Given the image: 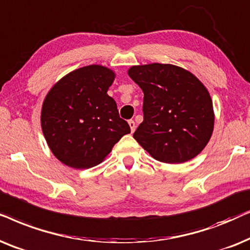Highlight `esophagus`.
Returning a JSON list of instances; mask_svg holds the SVG:
<instances>
[{"instance_id":"1","label":"esophagus","mask_w":250,"mask_h":250,"mask_svg":"<svg viewBox=\"0 0 250 250\" xmlns=\"http://www.w3.org/2000/svg\"><path fill=\"white\" fill-rule=\"evenodd\" d=\"M128 123H129V127H130L131 132H134L135 129H136V123H135V121H134V120H129Z\"/></svg>"}]
</instances>
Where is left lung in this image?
Listing matches in <instances>:
<instances>
[{"mask_svg": "<svg viewBox=\"0 0 250 250\" xmlns=\"http://www.w3.org/2000/svg\"><path fill=\"white\" fill-rule=\"evenodd\" d=\"M128 74L144 92V120L134 132L138 144L166 164L195 158L208 144L215 122L204 83L171 64L131 66Z\"/></svg>", "mask_w": 250, "mask_h": 250, "instance_id": "8db88e82", "label": "left lung"}]
</instances>
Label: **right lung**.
Returning <instances> with one entry per match:
<instances>
[{"instance_id": "right-lung-1", "label": "right lung", "mask_w": 250, "mask_h": 250, "mask_svg": "<svg viewBox=\"0 0 250 250\" xmlns=\"http://www.w3.org/2000/svg\"><path fill=\"white\" fill-rule=\"evenodd\" d=\"M114 79L115 73L105 66H84L66 74L45 96L42 131L62 164L74 169L95 167L130 132L107 95Z\"/></svg>"}]
</instances>
